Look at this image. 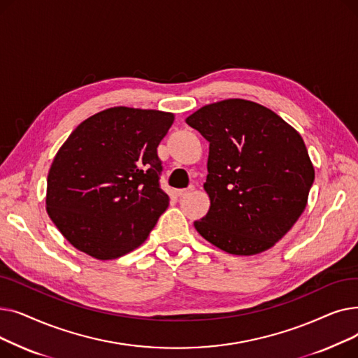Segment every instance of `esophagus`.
<instances>
[{
  "instance_id": "1",
  "label": "esophagus",
  "mask_w": 358,
  "mask_h": 358,
  "mask_svg": "<svg viewBox=\"0 0 358 358\" xmlns=\"http://www.w3.org/2000/svg\"><path fill=\"white\" fill-rule=\"evenodd\" d=\"M193 190H194V185H190V187H187V189L177 190V196L178 197H185V196H189L190 193H193Z\"/></svg>"
}]
</instances>
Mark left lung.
<instances>
[{
	"label": "left lung",
	"mask_w": 358,
	"mask_h": 358,
	"mask_svg": "<svg viewBox=\"0 0 358 358\" xmlns=\"http://www.w3.org/2000/svg\"><path fill=\"white\" fill-rule=\"evenodd\" d=\"M185 122L210 143V209L194 222L197 232L234 255L271 248L303 213L315 180L302 136L270 108L241 99L204 106Z\"/></svg>",
	"instance_id": "1"
}]
</instances>
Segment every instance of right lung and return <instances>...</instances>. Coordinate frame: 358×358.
<instances>
[{"label": "right lung", "mask_w": 358, "mask_h": 358, "mask_svg": "<svg viewBox=\"0 0 358 358\" xmlns=\"http://www.w3.org/2000/svg\"><path fill=\"white\" fill-rule=\"evenodd\" d=\"M173 113L111 107L84 120L56 154L46 209L72 245L97 259L138 248L169 204L157 148Z\"/></svg>", "instance_id": "add662e5"}]
</instances>
